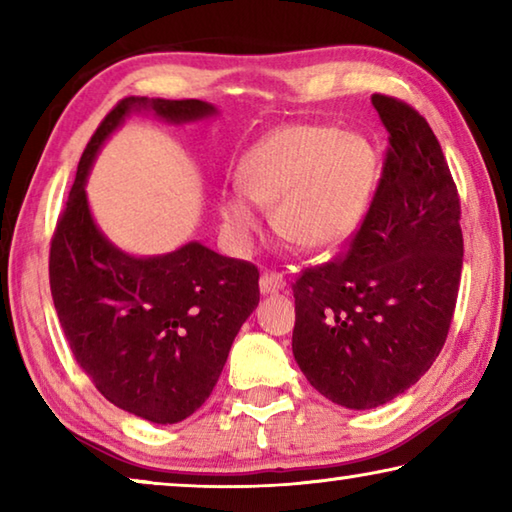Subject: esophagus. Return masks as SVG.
Segmentation results:
<instances>
[{
    "label": "esophagus",
    "instance_id": "esophagus-1",
    "mask_svg": "<svg viewBox=\"0 0 512 512\" xmlns=\"http://www.w3.org/2000/svg\"><path fill=\"white\" fill-rule=\"evenodd\" d=\"M284 287H287V280H284L280 273L266 271V273H262V277H259V291H262L264 296H271V293L284 291Z\"/></svg>",
    "mask_w": 512,
    "mask_h": 512
}]
</instances>
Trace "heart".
<instances>
[{
    "mask_svg": "<svg viewBox=\"0 0 512 512\" xmlns=\"http://www.w3.org/2000/svg\"><path fill=\"white\" fill-rule=\"evenodd\" d=\"M377 151L363 135L296 124L257 142L239 162L240 192L219 196L225 230L244 241L257 228L255 205L273 210L280 237L323 253L345 244L366 216L377 187Z\"/></svg>",
    "mask_w": 512,
    "mask_h": 512,
    "instance_id": "1",
    "label": "heart"
}]
</instances>
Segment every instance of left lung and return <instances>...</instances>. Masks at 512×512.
Returning a JSON list of instances; mask_svg holds the SVG:
<instances>
[{
    "mask_svg": "<svg viewBox=\"0 0 512 512\" xmlns=\"http://www.w3.org/2000/svg\"><path fill=\"white\" fill-rule=\"evenodd\" d=\"M391 149L348 257L296 284L293 357L345 409L391 402L443 350L463 268L461 203L443 149L411 106L372 94Z\"/></svg>",
    "mask_w": 512,
    "mask_h": 512,
    "instance_id": "left-lung-1",
    "label": "left lung"
}]
</instances>
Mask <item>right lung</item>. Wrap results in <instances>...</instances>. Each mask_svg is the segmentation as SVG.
<instances>
[{
	"mask_svg": "<svg viewBox=\"0 0 512 512\" xmlns=\"http://www.w3.org/2000/svg\"><path fill=\"white\" fill-rule=\"evenodd\" d=\"M135 112L176 126L219 115L198 99L119 101L81 155L51 239L49 284L69 348L99 393L137 418L176 424L212 395L259 302V271L198 241L137 257L103 235L85 183L101 146Z\"/></svg>",
	"mask_w": 512,
	"mask_h": 512,
	"instance_id": "right-lung-1",
	"label": "right lung"
}]
</instances>
